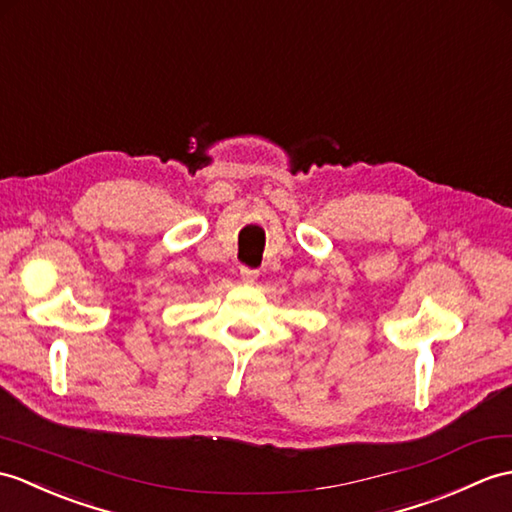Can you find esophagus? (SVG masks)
Here are the masks:
<instances>
[{
  "instance_id": "obj_1",
  "label": "esophagus",
  "mask_w": 512,
  "mask_h": 512,
  "mask_svg": "<svg viewBox=\"0 0 512 512\" xmlns=\"http://www.w3.org/2000/svg\"><path fill=\"white\" fill-rule=\"evenodd\" d=\"M240 277H242L244 283H255L257 277H259V272H257V270H251V268H242V270H240Z\"/></svg>"
}]
</instances>
